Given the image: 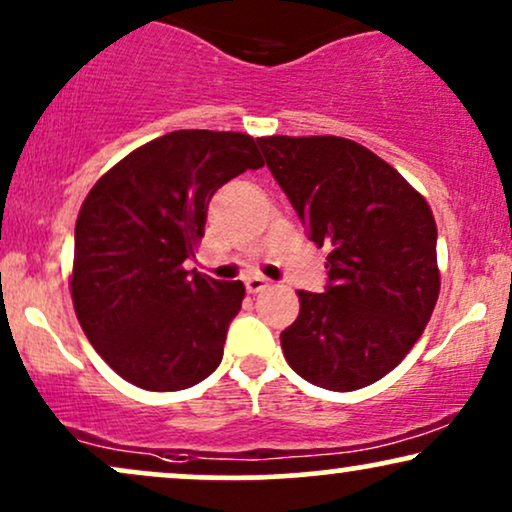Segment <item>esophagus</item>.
<instances>
[{"label": "esophagus", "mask_w": 512, "mask_h": 512, "mask_svg": "<svg viewBox=\"0 0 512 512\" xmlns=\"http://www.w3.org/2000/svg\"><path fill=\"white\" fill-rule=\"evenodd\" d=\"M245 288H248V293H262L269 288V281L264 276H250L245 278Z\"/></svg>", "instance_id": "esophagus-1"}]
</instances>
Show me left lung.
I'll list each match as a JSON object with an SVG mask.
<instances>
[{"label": "left lung", "instance_id": "8db88e82", "mask_svg": "<svg viewBox=\"0 0 512 512\" xmlns=\"http://www.w3.org/2000/svg\"><path fill=\"white\" fill-rule=\"evenodd\" d=\"M267 167L331 248L323 293L300 290L281 333L286 361L316 387L352 392L392 371L423 335L439 295L437 226L401 174L342 137H262Z\"/></svg>", "mask_w": 512, "mask_h": 512}]
</instances>
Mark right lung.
Segmentation results:
<instances>
[{"label":"right lung","mask_w":512,"mask_h":512,"mask_svg":"<svg viewBox=\"0 0 512 512\" xmlns=\"http://www.w3.org/2000/svg\"><path fill=\"white\" fill-rule=\"evenodd\" d=\"M264 160L241 132L179 129L96 181L75 224V314L101 359L151 392L198 385L222 361L241 281L186 271L219 186Z\"/></svg>","instance_id":"obj_1"}]
</instances>
